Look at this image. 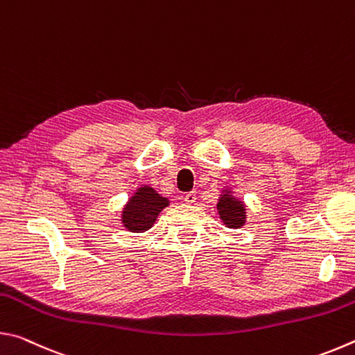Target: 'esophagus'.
Instances as JSON below:
<instances>
[{
    "mask_svg": "<svg viewBox=\"0 0 355 355\" xmlns=\"http://www.w3.org/2000/svg\"><path fill=\"white\" fill-rule=\"evenodd\" d=\"M196 199H197V194H196L194 191H191V192H188V194H184V202L188 203V205H191V203H194Z\"/></svg>",
    "mask_w": 355,
    "mask_h": 355,
    "instance_id": "1",
    "label": "esophagus"
}]
</instances>
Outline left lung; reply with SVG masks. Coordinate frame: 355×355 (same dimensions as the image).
<instances>
[{"instance_id": "obj_1", "label": "left lung", "mask_w": 355, "mask_h": 355, "mask_svg": "<svg viewBox=\"0 0 355 355\" xmlns=\"http://www.w3.org/2000/svg\"><path fill=\"white\" fill-rule=\"evenodd\" d=\"M216 209H218L222 224L227 228H241L248 222V207L228 186L222 188Z\"/></svg>"}]
</instances>
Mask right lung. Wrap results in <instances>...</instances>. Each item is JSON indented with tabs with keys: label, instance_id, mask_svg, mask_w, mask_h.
Masks as SVG:
<instances>
[{
	"label": "right lung",
	"instance_id": "1",
	"mask_svg": "<svg viewBox=\"0 0 355 355\" xmlns=\"http://www.w3.org/2000/svg\"><path fill=\"white\" fill-rule=\"evenodd\" d=\"M169 203L171 200L158 194L152 186L141 184L120 211V224L131 233L147 232Z\"/></svg>",
	"mask_w": 355,
	"mask_h": 355
}]
</instances>
